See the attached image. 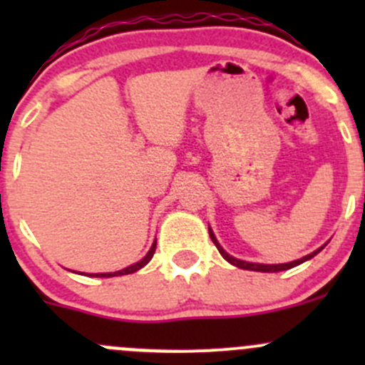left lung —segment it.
<instances>
[{
  "mask_svg": "<svg viewBox=\"0 0 365 365\" xmlns=\"http://www.w3.org/2000/svg\"><path fill=\"white\" fill-rule=\"evenodd\" d=\"M208 233H210V238H212V242H213V244H215V247L219 249V252H220V254H222V257H224V259H226V261H230V263H231V264H235V267H238V268H244V270H254V272H282V270H288V268H293V267H297V264H300V263H304V261H307V259H311V257H314L316 254H318L319 251H322L323 247H325V245H323V247L316 249L314 252L307 254V256L300 257V259H297V261H292V263H281V264L249 263V261H242V259H237V257L230 256V254H227L226 251H224V249L220 247V244H219V242H217L215 235H213V231L210 230V227H208Z\"/></svg>",
  "mask_w": 365,
  "mask_h": 365,
  "instance_id": "8db88e82",
  "label": "left lung"
}]
</instances>
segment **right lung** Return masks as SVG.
<instances>
[{
	"instance_id": "add662e5",
	"label": "right lung",
	"mask_w": 365,
	"mask_h": 365,
	"mask_svg": "<svg viewBox=\"0 0 365 365\" xmlns=\"http://www.w3.org/2000/svg\"><path fill=\"white\" fill-rule=\"evenodd\" d=\"M155 247H157V242H153V245L150 247L148 254H146L145 257H143L141 261H138V263L130 264V267L123 268V270H118V272H109V274H90V277H116V275H127V274H134V272H138L139 268L145 267L146 263H148L150 259L153 257V254H155Z\"/></svg>"
}]
</instances>
